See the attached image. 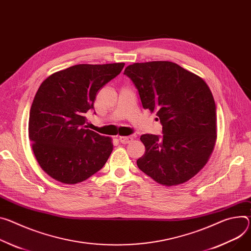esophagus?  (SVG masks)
Segmentation results:
<instances>
[{
	"mask_svg": "<svg viewBox=\"0 0 251 251\" xmlns=\"http://www.w3.org/2000/svg\"><path fill=\"white\" fill-rule=\"evenodd\" d=\"M119 140L122 144H128L133 140V137L132 136H124V137H119Z\"/></svg>",
	"mask_w": 251,
	"mask_h": 251,
	"instance_id": "34e87169",
	"label": "esophagus"
}]
</instances>
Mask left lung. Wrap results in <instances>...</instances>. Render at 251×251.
<instances>
[{"mask_svg":"<svg viewBox=\"0 0 251 251\" xmlns=\"http://www.w3.org/2000/svg\"><path fill=\"white\" fill-rule=\"evenodd\" d=\"M144 109L156 111L162 135L143 134L141 171L165 186L184 183L207 163L216 140V107L207 84L168 61L135 63L124 71Z\"/></svg>","mask_w":251,"mask_h":251,"instance_id":"8db88e82","label":"left lung"}]
</instances>
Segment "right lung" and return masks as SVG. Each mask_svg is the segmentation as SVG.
<instances>
[{
    "label": "right lung",
    "mask_w": 251,
    "mask_h": 251,
    "mask_svg": "<svg viewBox=\"0 0 251 251\" xmlns=\"http://www.w3.org/2000/svg\"><path fill=\"white\" fill-rule=\"evenodd\" d=\"M124 63L80 64L49 76L39 87L29 116V138L41 168L76 184L98 172L113 150L111 139L87 129L98 91Z\"/></svg>",
    "instance_id": "obj_1"
}]
</instances>
